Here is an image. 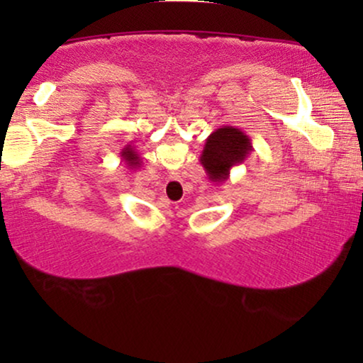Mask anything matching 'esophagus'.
<instances>
[{"label": "esophagus", "mask_w": 363, "mask_h": 363, "mask_svg": "<svg viewBox=\"0 0 363 363\" xmlns=\"http://www.w3.org/2000/svg\"><path fill=\"white\" fill-rule=\"evenodd\" d=\"M167 188H170V190H178V188H182V183L178 178H170V180H167Z\"/></svg>", "instance_id": "1"}]
</instances>
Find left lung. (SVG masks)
I'll return each mask as SVG.
<instances>
[{
    "mask_svg": "<svg viewBox=\"0 0 363 363\" xmlns=\"http://www.w3.org/2000/svg\"><path fill=\"white\" fill-rule=\"evenodd\" d=\"M252 140L241 128L225 125L216 128L206 138L203 147L200 163L205 168L208 178L215 185L225 183L230 178V172L240 167L250 157Z\"/></svg>",
    "mask_w": 363,
    "mask_h": 363,
    "instance_id": "1",
    "label": "left lung"
}]
</instances>
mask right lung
Returning a JSON list of instances; mask_svg holds the SVG:
<instances>
[{
	"mask_svg": "<svg viewBox=\"0 0 363 363\" xmlns=\"http://www.w3.org/2000/svg\"><path fill=\"white\" fill-rule=\"evenodd\" d=\"M121 160L125 162L128 170H138L142 167V157L135 152V147L125 145L121 152Z\"/></svg>",
	"mask_w": 363,
	"mask_h": 363,
	"instance_id": "obj_1",
	"label": "right lung"
}]
</instances>
